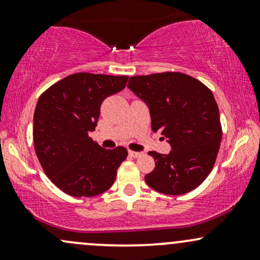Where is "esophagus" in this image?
Returning <instances> with one entry per match:
<instances>
[{
    "mask_svg": "<svg viewBox=\"0 0 260 260\" xmlns=\"http://www.w3.org/2000/svg\"><path fill=\"white\" fill-rule=\"evenodd\" d=\"M128 154H129L131 156H133V157H138V156H140V155H142V153H139V151H133V150H128Z\"/></svg>",
    "mask_w": 260,
    "mask_h": 260,
    "instance_id": "esophagus-1",
    "label": "esophagus"
}]
</instances>
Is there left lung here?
Wrapping results in <instances>:
<instances>
[{
	"label": "left lung",
	"mask_w": 260,
	"mask_h": 260,
	"mask_svg": "<svg viewBox=\"0 0 260 260\" xmlns=\"http://www.w3.org/2000/svg\"><path fill=\"white\" fill-rule=\"evenodd\" d=\"M128 88L148 106L151 129L171 145L169 154L149 151L155 169L145 175L150 188L170 196L190 192L213 170L222 131L210 89L178 72L131 77Z\"/></svg>",
	"instance_id": "1"
}]
</instances>
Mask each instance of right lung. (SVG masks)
<instances>
[{
	"instance_id": "1",
	"label": "right lung",
	"mask_w": 260,
	"mask_h": 260,
	"mask_svg": "<svg viewBox=\"0 0 260 260\" xmlns=\"http://www.w3.org/2000/svg\"><path fill=\"white\" fill-rule=\"evenodd\" d=\"M127 76L76 73L50 86L34 112V147L45 174L67 194L94 197L112 186L127 149H104L94 132L100 106L124 89Z\"/></svg>"
}]
</instances>
